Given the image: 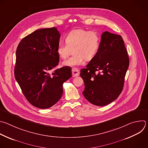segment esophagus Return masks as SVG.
Masks as SVG:
<instances>
[{"label":"esophagus","instance_id":"obj_1","mask_svg":"<svg viewBox=\"0 0 148 148\" xmlns=\"http://www.w3.org/2000/svg\"><path fill=\"white\" fill-rule=\"evenodd\" d=\"M72 74L73 77H78L79 75V71L77 68H73L72 69Z\"/></svg>","mask_w":148,"mask_h":148}]
</instances>
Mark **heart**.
<instances>
[{
    "label": "heart",
    "instance_id": "obj_1",
    "mask_svg": "<svg viewBox=\"0 0 148 148\" xmlns=\"http://www.w3.org/2000/svg\"><path fill=\"white\" fill-rule=\"evenodd\" d=\"M66 43H60L57 53L60 58L65 60L72 50L74 56L63 63L65 66L81 65L85 60H91L99 52L101 43L100 35L94 31L79 28L71 31L66 36Z\"/></svg>",
    "mask_w": 148,
    "mask_h": 148
}]
</instances>
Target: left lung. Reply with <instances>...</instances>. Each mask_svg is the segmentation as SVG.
<instances>
[{"label":"left lung","instance_id":"1","mask_svg":"<svg viewBox=\"0 0 148 148\" xmlns=\"http://www.w3.org/2000/svg\"><path fill=\"white\" fill-rule=\"evenodd\" d=\"M128 66L129 58L121 36L104 32L99 52L86 68L81 70L85 99L98 106L116 100L123 90Z\"/></svg>","mask_w":148,"mask_h":148}]
</instances>
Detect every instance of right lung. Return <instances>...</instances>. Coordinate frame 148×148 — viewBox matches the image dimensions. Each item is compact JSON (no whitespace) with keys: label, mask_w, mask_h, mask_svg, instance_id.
I'll return each mask as SVG.
<instances>
[{"label":"right lung","mask_w":148,"mask_h":148,"mask_svg":"<svg viewBox=\"0 0 148 148\" xmlns=\"http://www.w3.org/2000/svg\"><path fill=\"white\" fill-rule=\"evenodd\" d=\"M60 38L55 27L39 29L21 39L17 48L15 78L27 101L39 109L56 104L63 95V83L72 76L68 66L55 70Z\"/></svg>","instance_id":"right-lung-1"}]
</instances>
